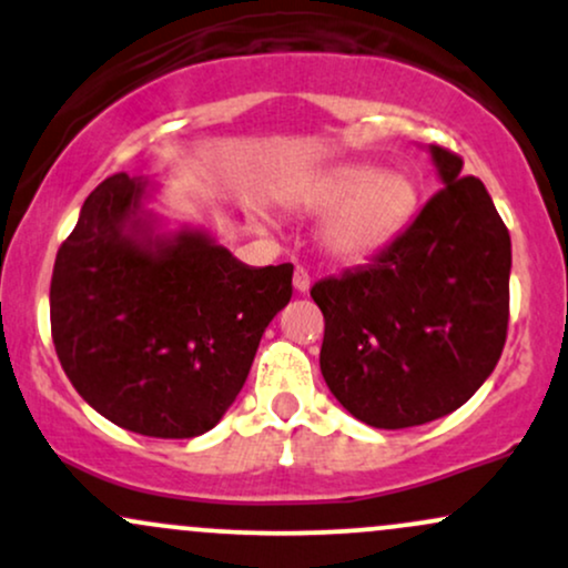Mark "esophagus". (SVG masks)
I'll use <instances>...</instances> for the list:
<instances>
[{"label":"esophagus","mask_w":568,"mask_h":568,"mask_svg":"<svg viewBox=\"0 0 568 568\" xmlns=\"http://www.w3.org/2000/svg\"><path fill=\"white\" fill-rule=\"evenodd\" d=\"M310 285H312L310 272H306L304 266H296V272H293V288H296L298 293H306L310 291Z\"/></svg>","instance_id":"1"}]
</instances>
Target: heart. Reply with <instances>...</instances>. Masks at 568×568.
Returning <instances> with one entry per match:
<instances>
[{"label": "heart", "instance_id": "b5f03b06", "mask_svg": "<svg viewBox=\"0 0 568 568\" xmlns=\"http://www.w3.org/2000/svg\"><path fill=\"white\" fill-rule=\"evenodd\" d=\"M302 205L310 213H328L321 243L342 262H357L387 245L408 224L416 207V186L403 173H379L376 165L349 162L323 173Z\"/></svg>", "mask_w": 568, "mask_h": 568}]
</instances>
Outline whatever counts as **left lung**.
<instances>
[{
    "label": "left lung",
    "instance_id": "1",
    "mask_svg": "<svg viewBox=\"0 0 568 568\" xmlns=\"http://www.w3.org/2000/svg\"><path fill=\"white\" fill-rule=\"evenodd\" d=\"M443 186L368 264L312 285L323 379L379 429L452 414L491 376L510 321V232L484 181L429 146Z\"/></svg>",
    "mask_w": 568,
    "mask_h": 568
}]
</instances>
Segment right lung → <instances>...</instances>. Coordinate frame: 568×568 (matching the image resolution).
<instances>
[{
  "label": "right lung",
  "mask_w": 568,
  "mask_h": 568,
  "mask_svg": "<svg viewBox=\"0 0 568 568\" xmlns=\"http://www.w3.org/2000/svg\"><path fill=\"white\" fill-rule=\"evenodd\" d=\"M146 181L109 175L58 247L50 328L69 382L98 414L149 438L219 425L247 379L293 264L247 266L211 234H154Z\"/></svg>",
  "instance_id": "right-lung-1"
}]
</instances>
